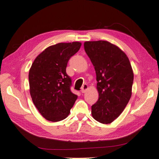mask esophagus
I'll use <instances>...</instances> for the list:
<instances>
[{
  "label": "esophagus",
  "mask_w": 159,
  "mask_h": 159,
  "mask_svg": "<svg viewBox=\"0 0 159 159\" xmlns=\"http://www.w3.org/2000/svg\"><path fill=\"white\" fill-rule=\"evenodd\" d=\"M87 89H88V85L87 84H84V85L82 86V89H81V92L82 93H85V91H87Z\"/></svg>",
  "instance_id": "34e87169"
}]
</instances>
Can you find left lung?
I'll list each match as a JSON object with an SVG mask.
<instances>
[{
    "instance_id": "1",
    "label": "left lung",
    "mask_w": 159,
    "mask_h": 159,
    "mask_svg": "<svg viewBox=\"0 0 159 159\" xmlns=\"http://www.w3.org/2000/svg\"><path fill=\"white\" fill-rule=\"evenodd\" d=\"M84 47L98 82L99 97L91 106V115L100 123L110 124L123 112L131 96L132 67L126 54L109 42H85Z\"/></svg>"
}]
</instances>
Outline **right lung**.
<instances>
[{
    "label": "right lung",
    "instance_id": "obj_1",
    "mask_svg": "<svg viewBox=\"0 0 159 159\" xmlns=\"http://www.w3.org/2000/svg\"><path fill=\"white\" fill-rule=\"evenodd\" d=\"M81 45L79 42L58 43L47 47L33 61L29 74L30 96L47 120L66 119L77 98L70 90L72 80L66 67Z\"/></svg>",
    "mask_w": 159,
    "mask_h": 159
}]
</instances>
